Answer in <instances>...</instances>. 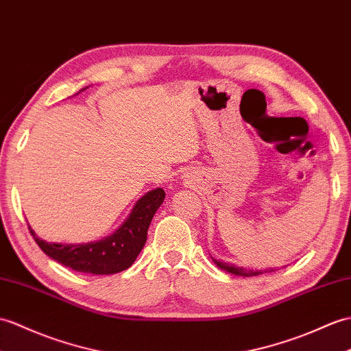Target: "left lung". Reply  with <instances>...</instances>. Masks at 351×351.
Wrapping results in <instances>:
<instances>
[{"label":"left lung","mask_w":351,"mask_h":351,"mask_svg":"<svg viewBox=\"0 0 351 351\" xmlns=\"http://www.w3.org/2000/svg\"><path fill=\"white\" fill-rule=\"evenodd\" d=\"M210 258L214 260V263L219 269H223V271L229 272V274H233V275H239V276H254V275H260V274H263V272H274V271H276V267H269V269H265V271H254V269H250V267H241V266L224 263V262H221V260L214 258L213 256H210Z\"/></svg>","instance_id":"1"}]
</instances>
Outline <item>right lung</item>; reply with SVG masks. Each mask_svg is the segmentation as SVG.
Instances as JSON below:
<instances>
[{
	"label": "right lung",
	"mask_w": 351,
	"mask_h": 351,
	"mask_svg": "<svg viewBox=\"0 0 351 351\" xmlns=\"http://www.w3.org/2000/svg\"><path fill=\"white\" fill-rule=\"evenodd\" d=\"M165 197L166 193L162 189L146 193L136 202L119 229L100 241L86 243L46 242L38 238L31 226L28 229L45 254L73 271L93 275L118 274L134 263L146 242L148 227Z\"/></svg>",
	"instance_id": "add662e5"
}]
</instances>
